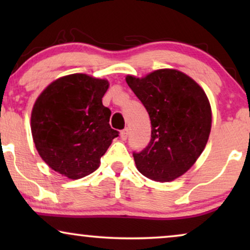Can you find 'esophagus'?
Returning a JSON list of instances; mask_svg holds the SVG:
<instances>
[{"instance_id":"34e87169","label":"esophagus","mask_w":250,"mask_h":250,"mask_svg":"<svg viewBox=\"0 0 250 250\" xmlns=\"http://www.w3.org/2000/svg\"><path fill=\"white\" fill-rule=\"evenodd\" d=\"M121 138H122V140H124V141L128 138V128L123 129V131L121 132Z\"/></svg>"}]
</instances>
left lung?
<instances>
[{"mask_svg":"<svg viewBox=\"0 0 250 250\" xmlns=\"http://www.w3.org/2000/svg\"><path fill=\"white\" fill-rule=\"evenodd\" d=\"M148 111L151 140L133 151L139 172L157 182H169L187 172L204 151L211 127L209 101L186 74L159 69L145 78L126 77Z\"/></svg>","mask_w":250,"mask_h":250,"instance_id":"1","label":"left lung"}]
</instances>
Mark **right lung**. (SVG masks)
Returning <instances> with one entry per match:
<instances>
[{
    "instance_id": "1",
    "label": "right lung",
    "mask_w": 250,
    "mask_h": 250,
    "mask_svg": "<svg viewBox=\"0 0 250 250\" xmlns=\"http://www.w3.org/2000/svg\"><path fill=\"white\" fill-rule=\"evenodd\" d=\"M105 80L85 74L61 77L42 92L32 111V134L42 159L56 172L77 180L100 165L119 132L102 104Z\"/></svg>"
}]
</instances>
